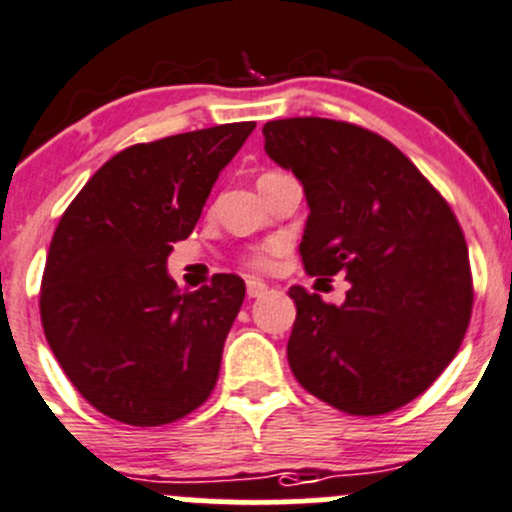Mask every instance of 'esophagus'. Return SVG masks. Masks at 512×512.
I'll use <instances>...</instances> for the list:
<instances>
[{
  "instance_id": "obj_1",
  "label": "esophagus",
  "mask_w": 512,
  "mask_h": 512,
  "mask_svg": "<svg viewBox=\"0 0 512 512\" xmlns=\"http://www.w3.org/2000/svg\"><path fill=\"white\" fill-rule=\"evenodd\" d=\"M265 292H267L265 282H260V280H247V297H250V299L262 297V294H265Z\"/></svg>"
}]
</instances>
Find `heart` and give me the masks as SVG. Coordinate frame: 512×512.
Here are the masks:
<instances>
[{
    "instance_id": "obj_1",
    "label": "heart",
    "mask_w": 512,
    "mask_h": 512,
    "mask_svg": "<svg viewBox=\"0 0 512 512\" xmlns=\"http://www.w3.org/2000/svg\"><path fill=\"white\" fill-rule=\"evenodd\" d=\"M282 250H285V245H282L280 240L262 242V245H255L252 250L245 252V265L260 272L272 270V265H275L277 257L282 255Z\"/></svg>"
}]
</instances>
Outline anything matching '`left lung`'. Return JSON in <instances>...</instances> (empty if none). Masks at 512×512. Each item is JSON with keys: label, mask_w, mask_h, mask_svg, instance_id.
<instances>
[{"label": "left lung", "mask_w": 512, "mask_h": 512, "mask_svg": "<svg viewBox=\"0 0 512 512\" xmlns=\"http://www.w3.org/2000/svg\"><path fill=\"white\" fill-rule=\"evenodd\" d=\"M262 133L307 193L304 270L349 280L339 307L289 287V369L344 414L401 409L451 364L471 322V262L451 205L394 143L354 123L285 118Z\"/></svg>", "instance_id": "1"}]
</instances>
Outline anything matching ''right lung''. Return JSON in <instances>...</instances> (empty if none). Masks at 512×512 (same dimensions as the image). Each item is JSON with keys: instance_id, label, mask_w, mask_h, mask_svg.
Instances as JSON below:
<instances>
[{"instance_id": "add662e5", "label": "right lung", "mask_w": 512, "mask_h": 512, "mask_svg": "<svg viewBox=\"0 0 512 512\" xmlns=\"http://www.w3.org/2000/svg\"><path fill=\"white\" fill-rule=\"evenodd\" d=\"M255 121L136 143L101 165L51 237L39 312L81 396L128 426H165L213 394L245 299L237 275L180 292L165 272Z\"/></svg>"}]
</instances>
